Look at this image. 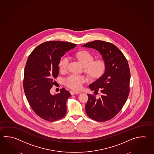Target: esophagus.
I'll return each mask as SVG.
<instances>
[{
    "instance_id": "esophagus-1",
    "label": "esophagus",
    "mask_w": 154,
    "mask_h": 154,
    "mask_svg": "<svg viewBox=\"0 0 154 154\" xmlns=\"http://www.w3.org/2000/svg\"><path fill=\"white\" fill-rule=\"evenodd\" d=\"M71 95H75V94H80V92L79 91H74V90H72V91H71Z\"/></svg>"
}]
</instances>
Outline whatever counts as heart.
Wrapping results in <instances>:
<instances>
[{
	"label": "heart",
	"instance_id": "heart-1",
	"mask_svg": "<svg viewBox=\"0 0 154 154\" xmlns=\"http://www.w3.org/2000/svg\"><path fill=\"white\" fill-rule=\"evenodd\" d=\"M75 57L85 67V70L89 75L93 77H99L103 73L105 69V63L101 60L94 61V58L90 52L88 51H81L75 54ZM69 63V58L63 56L60 60L59 68L65 71L67 69ZM87 79L83 75L72 74L65 79V83L67 87L74 89L79 90L82 87Z\"/></svg>",
	"mask_w": 154,
	"mask_h": 154
}]
</instances>
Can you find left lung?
<instances>
[{
	"label": "left lung",
	"mask_w": 154,
	"mask_h": 154,
	"mask_svg": "<svg viewBox=\"0 0 154 154\" xmlns=\"http://www.w3.org/2000/svg\"><path fill=\"white\" fill-rule=\"evenodd\" d=\"M82 46L99 51L105 62V72L89 85L91 90H100L101 97L97 99L88 94L85 111L93 120L106 122L119 113L128 99L131 77L128 60L119 48L109 42L94 41Z\"/></svg>",
	"instance_id": "1"
}]
</instances>
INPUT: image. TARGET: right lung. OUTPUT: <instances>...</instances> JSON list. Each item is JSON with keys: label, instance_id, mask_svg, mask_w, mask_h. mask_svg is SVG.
Returning <instances> with one entry per match:
<instances>
[{"label": "right lung", "instance_id": "obj_1", "mask_svg": "<svg viewBox=\"0 0 154 154\" xmlns=\"http://www.w3.org/2000/svg\"><path fill=\"white\" fill-rule=\"evenodd\" d=\"M76 46L69 42H46L36 47L28 58L24 73V93L32 110L45 120L56 121L66 113L70 93L63 88L59 94L52 95L50 89L59 75L61 57Z\"/></svg>", "mask_w": 154, "mask_h": 154}]
</instances>
